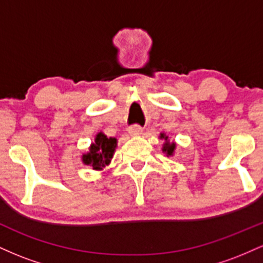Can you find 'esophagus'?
Segmentation results:
<instances>
[{
  "instance_id": "esophagus-1",
  "label": "esophagus",
  "mask_w": 263,
  "mask_h": 263,
  "mask_svg": "<svg viewBox=\"0 0 263 263\" xmlns=\"http://www.w3.org/2000/svg\"><path fill=\"white\" fill-rule=\"evenodd\" d=\"M142 132H143V129H142L141 126H138V125L131 126V127L128 128V134L132 136H141Z\"/></svg>"
}]
</instances>
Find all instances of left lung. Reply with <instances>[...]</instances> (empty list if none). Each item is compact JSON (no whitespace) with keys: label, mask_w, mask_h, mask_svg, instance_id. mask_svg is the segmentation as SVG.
Listing matches in <instances>:
<instances>
[{"label":"left lung","mask_w":263,"mask_h":263,"mask_svg":"<svg viewBox=\"0 0 263 263\" xmlns=\"http://www.w3.org/2000/svg\"><path fill=\"white\" fill-rule=\"evenodd\" d=\"M159 138H161V140H164V144H163V148H162L163 152H164L168 157L173 156L174 151H176V143H174V142H170L168 136H165L164 134H161Z\"/></svg>","instance_id":"8db88e82"}]
</instances>
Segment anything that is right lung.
<instances>
[{"label": "right lung", "mask_w": 263, "mask_h": 263, "mask_svg": "<svg viewBox=\"0 0 263 263\" xmlns=\"http://www.w3.org/2000/svg\"><path fill=\"white\" fill-rule=\"evenodd\" d=\"M116 146V138H107V136L100 132V134L96 135L95 142L91 143L89 152L81 157L83 163L92 167V170L95 171H102L106 165L110 164Z\"/></svg>", "instance_id": "1"}]
</instances>
